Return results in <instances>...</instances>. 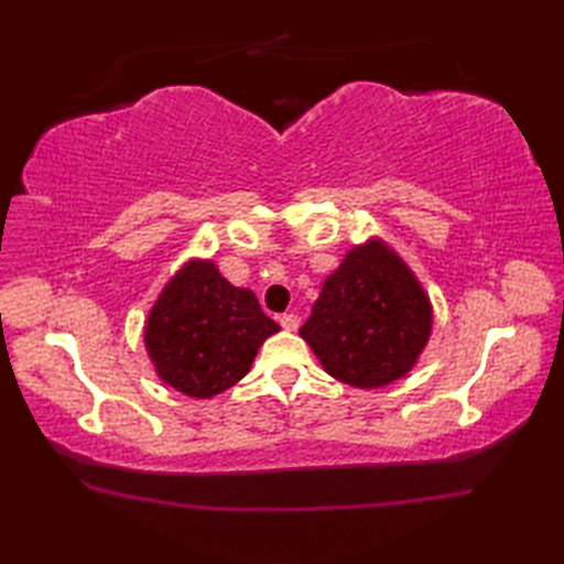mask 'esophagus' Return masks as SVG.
<instances>
[{
  "label": "esophagus",
  "mask_w": 564,
  "mask_h": 564,
  "mask_svg": "<svg viewBox=\"0 0 564 564\" xmlns=\"http://www.w3.org/2000/svg\"><path fill=\"white\" fill-rule=\"evenodd\" d=\"M279 322H281V327H283V329H289V332H295L297 327H301V317L293 315V313H285V315H281V317H279Z\"/></svg>",
  "instance_id": "1"
}]
</instances>
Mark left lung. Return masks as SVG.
Instances as JSON below:
<instances>
[{
	"mask_svg": "<svg viewBox=\"0 0 564 564\" xmlns=\"http://www.w3.org/2000/svg\"><path fill=\"white\" fill-rule=\"evenodd\" d=\"M431 303L410 267L368 239L322 285L301 337L332 378L382 388L406 376L431 334Z\"/></svg>",
	"mask_w": 564,
	"mask_h": 564,
	"instance_id": "left-lung-1",
	"label": "left lung"
}]
</instances>
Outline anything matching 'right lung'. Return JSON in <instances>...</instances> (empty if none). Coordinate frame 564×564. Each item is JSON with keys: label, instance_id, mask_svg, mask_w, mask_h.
<instances>
[{"label": "right lung", "instance_id": "add662e5", "mask_svg": "<svg viewBox=\"0 0 564 564\" xmlns=\"http://www.w3.org/2000/svg\"><path fill=\"white\" fill-rule=\"evenodd\" d=\"M279 329L254 293L235 289L213 261L194 259L150 310L145 346L166 386L206 400L242 380L259 346Z\"/></svg>", "mask_w": 564, "mask_h": 564}]
</instances>
